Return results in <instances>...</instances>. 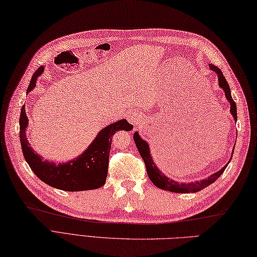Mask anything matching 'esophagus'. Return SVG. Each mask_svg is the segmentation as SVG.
I'll list each match as a JSON object with an SVG mask.
<instances>
[{
	"label": "esophagus",
	"instance_id": "esophagus-1",
	"mask_svg": "<svg viewBox=\"0 0 257 257\" xmlns=\"http://www.w3.org/2000/svg\"><path fill=\"white\" fill-rule=\"evenodd\" d=\"M127 117H128V120L132 122L135 126H137V125H140L141 124V117L137 115L136 113H130L128 115H127Z\"/></svg>",
	"mask_w": 257,
	"mask_h": 257
}]
</instances>
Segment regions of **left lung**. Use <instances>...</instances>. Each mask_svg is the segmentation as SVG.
Returning <instances> with one entry per match:
<instances>
[{
	"instance_id": "left-lung-1",
	"label": "left lung",
	"mask_w": 257,
	"mask_h": 257,
	"mask_svg": "<svg viewBox=\"0 0 257 257\" xmlns=\"http://www.w3.org/2000/svg\"><path fill=\"white\" fill-rule=\"evenodd\" d=\"M209 67H210V70L215 71L217 73L219 86L221 87L224 93H226V98L229 100L230 105H231L230 112H231V114L233 115L234 121H236V104L233 101L232 97H231V91H230V87H229L228 81L226 80V78H224L220 68H218L217 66L212 65V64H209ZM133 137H134V142L136 144V147H137V149H139V152L142 156L144 162H145L147 174H148L150 181H152V182L156 186H158L161 190L173 192V193H193V192L202 191L203 189H205V187H207L211 183H214L215 181L221 176L223 171L226 170V168H227V165H226L218 172L211 174L210 177H208L207 179H204L202 181H196V182H192V183H178L177 181H173L170 178L166 177L165 174L155 166L152 156H150V153H149L148 144L145 141H143V139H141L139 133L135 132Z\"/></svg>"
}]
</instances>
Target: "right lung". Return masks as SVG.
Masks as SVG:
<instances>
[{"instance_id":"obj_1","label":"right lung","mask_w":257,"mask_h":257,"mask_svg":"<svg viewBox=\"0 0 257 257\" xmlns=\"http://www.w3.org/2000/svg\"><path fill=\"white\" fill-rule=\"evenodd\" d=\"M42 72L43 67L40 66L34 73L28 86V91L34 89L36 80ZM27 125L28 117L24 104L20 116V139L25 160L36 176L46 184L68 192L95 190L101 187L105 183L108 176L112 135L115 134L116 131L123 130L128 132L133 128V125L124 118L110 124L99 132L95 141L78 158L71 160L67 164L56 165L42 160L40 156L37 155L30 147L26 139Z\"/></svg>"}]
</instances>
